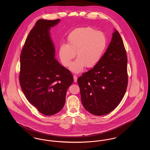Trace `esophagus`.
I'll return each instance as SVG.
<instances>
[{
  "label": "esophagus",
  "instance_id": "esophagus-1",
  "mask_svg": "<svg viewBox=\"0 0 150 150\" xmlns=\"http://www.w3.org/2000/svg\"><path fill=\"white\" fill-rule=\"evenodd\" d=\"M73 77H74V81H75V83H76V82H77V79H78V78H77L76 75H74Z\"/></svg>",
  "mask_w": 150,
  "mask_h": 150
}]
</instances>
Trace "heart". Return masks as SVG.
Returning <instances> with one entry per match:
<instances>
[{
    "label": "heart",
    "mask_w": 150,
    "mask_h": 150,
    "mask_svg": "<svg viewBox=\"0 0 150 150\" xmlns=\"http://www.w3.org/2000/svg\"><path fill=\"white\" fill-rule=\"evenodd\" d=\"M67 43L61 45L59 57L63 65L68 67L76 53L78 58L70 69L78 73L85 66L93 67L99 62L106 47V38L100 31L91 27H83L72 31L67 37Z\"/></svg>",
    "instance_id": "1"
}]
</instances>
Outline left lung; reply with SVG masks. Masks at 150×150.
I'll return each instance as SVG.
<instances>
[{
  "instance_id": "obj_1",
  "label": "left lung",
  "mask_w": 150,
  "mask_h": 150,
  "mask_svg": "<svg viewBox=\"0 0 150 150\" xmlns=\"http://www.w3.org/2000/svg\"><path fill=\"white\" fill-rule=\"evenodd\" d=\"M127 62L123 41L115 29L99 62L78 79L81 102L86 111L101 116L110 113L119 105L128 86Z\"/></svg>"
}]
</instances>
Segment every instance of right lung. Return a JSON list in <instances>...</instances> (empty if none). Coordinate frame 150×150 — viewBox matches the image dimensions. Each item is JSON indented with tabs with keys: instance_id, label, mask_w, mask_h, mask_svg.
I'll return each instance as SVG.
<instances>
[{
	"instance_id": "obj_1",
	"label": "right lung",
	"mask_w": 150,
	"mask_h": 150,
	"mask_svg": "<svg viewBox=\"0 0 150 150\" xmlns=\"http://www.w3.org/2000/svg\"><path fill=\"white\" fill-rule=\"evenodd\" d=\"M59 21V19L38 20L20 56L22 91L29 102L44 115L56 114L62 110L67 88L74 81L71 72L54 57L50 30Z\"/></svg>"
}]
</instances>
